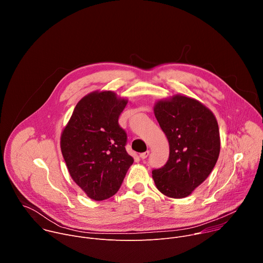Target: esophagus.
I'll return each instance as SVG.
<instances>
[{"label": "esophagus", "instance_id": "obj_1", "mask_svg": "<svg viewBox=\"0 0 263 263\" xmlns=\"http://www.w3.org/2000/svg\"><path fill=\"white\" fill-rule=\"evenodd\" d=\"M148 154H149V151H146V152H144V153L139 154V157H140L141 159H145V158L148 156Z\"/></svg>", "mask_w": 263, "mask_h": 263}]
</instances>
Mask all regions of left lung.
Returning <instances> with one entry per match:
<instances>
[{
  "mask_svg": "<svg viewBox=\"0 0 263 263\" xmlns=\"http://www.w3.org/2000/svg\"><path fill=\"white\" fill-rule=\"evenodd\" d=\"M155 117L170 143L166 164L152 172L166 197H189L212 172L220 149L217 121L196 99L176 95L154 105Z\"/></svg>",
  "mask_w": 263,
  "mask_h": 263,
  "instance_id": "8db88e82",
  "label": "left lung"
}]
</instances>
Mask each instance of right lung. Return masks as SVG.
I'll list each match as a JSON object with an SVG mask.
<instances>
[{
    "label": "right lung",
    "mask_w": 263,
    "mask_h": 263,
    "mask_svg": "<svg viewBox=\"0 0 263 263\" xmlns=\"http://www.w3.org/2000/svg\"><path fill=\"white\" fill-rule=\"evenodd\" d=\"M127 103L111 90L90 92L78 102L62 130L60 147L68 173L91 200L116 195L134 161L119 125Z\"/></svg>",
    "instance_id": "right-lung-1"
}]
</instances>
